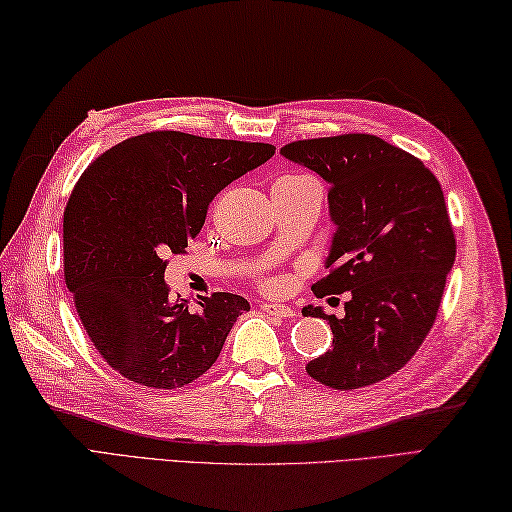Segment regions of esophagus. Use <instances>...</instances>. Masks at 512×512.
<instances>
[{"label": "esophagus", "mask_w": 512, "mask_h": 512, "mask_svg": "<svg viewBox=\"0 0 512 512\" xmlns=\"http://www.w3.org/2000/svg\"><path fill=\"white\" fill-rule=\"evenodd\" d=\"M262 310L270 317H279V319H290L295 317V310L288 306H281V303H262Z\"/></svg>", "instance_id": "1"}]
</instances>
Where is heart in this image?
Returning <instances> with one entry per match:
<instances>
[{
  "mask_svg": "<svg viewBox=\"0 0 512 512\" xmlns=\"http://www.w3.org/2000/svg\"><path fill=\"white\" fill-rule=\"evenodd\" d=\"M284 180H292V182H314L312 178H306V176H295V178H284ZM281 286V281L279 279H270V281H266V288L268 290H277Z\"/></svg>",
  "mask_w": 512,
  "mask_h": 512,
  "instance_id": "heart-1",
  "label": "heart"
}]
</instances>
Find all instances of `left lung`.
Listing matches in <instances>:
<instances>
[{
	"label": "left lung",
	"instance_id": "8db88e82",
	"mask_svg": "<svg viewBox=\"0 0 512 512\" xmlns=\"http://www.w3.org/2000/svg\"><path fill=\"white\" fill-rule=\"evenodd\" d=\"M281 156L330 184L336 226L317 297L352 292L345 317L303 308L332 328V350L306 372L332 389L398 372L433 328L455 262V235L438 178L405 149L369 134L297 140Z\"/></svg>",
	"mask_w": 512,
	"mask_h": 512
}]
</instances>
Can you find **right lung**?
Returning <instances> with one entry per match:
<instances>
[{"mask_svg": "<svg viewBox=\"0 0 512 512\" xmlns=\"http://www.w3.org/2000/svg\"><path fill=\"white\" fill-rule=\"evenodd\" d=\"M273 156L266 143L149 132L83 171L63 213V275L85 332L118 374L176 389L217 361L248 301L213 292L191 310L169 295L165 257L184 253L217 193Z\"/></svg>", "mask_w": 512, "mask_h": 512, "instance_id": "1", "label": "right lung"}]
</instances>
